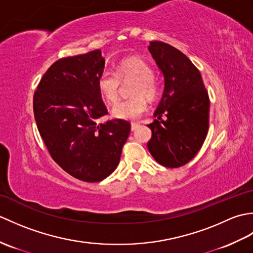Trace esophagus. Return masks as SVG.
Returning <instances> with one entry per match:
<instances>
[{
	"mask_svg": "<svg viewBox=\"0 0 253 253\" xmlns=\"http://www.w3.org/2000/svg\"><path fill=\"white\" fill-rule=\"evenodd\" d=\"M139 126H140V125H139V124L132 123V124H131V131H135V130H137L138 128H139Z\"/></svg>",
	"mask_w": 253,
	"mask_h": 253,
	"instance_id": "1",
	"label": "esophagus"
}]
</instances>
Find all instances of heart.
<instances>
[{
	"label": "heart",
	"mask_w": 253,
	"mask_h": 253,
	"mask_svg": "<svg viewBox=\"0 0 253 253\" xmlns=\"http://www.w3.org/2000/svg\"><path fill=\"white\" fill-rule=\"evenodd\" d=\"M153 69L140 57H128L116 66V73L104 69L96 80L98 90L107 103H114L120 95L121 80L136 79L132 98L121 100L112 107V116L124 121H136L148 109L147 100H154L159 94V85L153 79Z\"/></svg>",
	"instance_id": "obj_1"
}]
</instances>
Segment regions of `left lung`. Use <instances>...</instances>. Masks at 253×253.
<instances>
[{
  "label": "left lung",
  "instance_id": "left-lung-1",
  "mask_svg": "<svg viewBox=\"0 0 253 253\" xmlns=\"http://www.w3.org/2000/svg\"><path fill=\"white\" fill-rule=\"evenodd\" d=\"M148 49L164 78L162 99L153 115L157 120L148 125L152 131L148 149L159 164L180 168L196 157L208 135V91L200 72L184 53L161 41H151Z\"/></svg>",
  "mask_w": 253,
  "mask_h": 253
}]
</instances>
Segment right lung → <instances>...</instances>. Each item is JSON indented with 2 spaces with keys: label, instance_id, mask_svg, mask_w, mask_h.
<instances>
[{
  "label": "right lung",
  "instance_id": "obj_1",
  "mask_svg": "<svg viewBox=\"0 0 253 253\" xmlns=\"http://www.w3.org/2000/svg\"><path fill=\"white\" fill-rule=\"evenodd\" d=\"M105 58L101 50L56 61L34 95L35 120L52 159L75 178L105 179L120 163L130 132L123 120L98 124L107 114L96 85Z\"/></svg>",
  "mask_w": 253,
  "mask_h": 253
}]
</instances>
